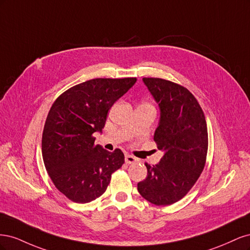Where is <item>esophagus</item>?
Returning <instances> with one entry per match:
<instances>
[{
    "label": "esophagus",
    "mask_w": 250,
    "mask_h": 250,
    "mask_svg": "<svg viewBox=\"0 0 250 250\" xmlns=\"http://www.w3.org/2000/svg\"><path fill=\"white\" fill-rule=\"evenodd\" d=\"M137 161H138L137 158H135L132 155H130V154H126L125 155V163L126 164H133V163H135Z\"/></svg>",
    "instance_id": "1"
}]
</instances>
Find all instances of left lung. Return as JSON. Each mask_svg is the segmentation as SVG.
Instances as JSON below:
<instances>
[{"label":"left lung","mask_w":250,"mask_h":250,"mask_svg":"<svg viewBox=\"0 0 250 250\" xmlns=\"http://www.w3.org/2000/svg\"><path fill=\"white\" fill-rule=\"evenodd\" d=\"M161 109L154 133L164 156L147 167V177L138 184L142 197L155 206H170L191 190L203 171L208 138L206 117L190 90L162 78H143Z\"/></svg>","instance_id":"obj_1"}]
</instances>
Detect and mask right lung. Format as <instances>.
Wrapping results in <instances>:
<instances>
[{
    "instance_id": "add662e5",
    "label": "right lung",
    "mask_w": 250,
    "mask_h": 250,
    "mask_svg": "<svg viewBox=\"0 0 250 250\" xmlns=\"http://www.w3.org/2000/svg\"><path fill=\"white\" fill-rule=\"evenodd\" d=\"M137 78H96L60 95L44 123L42 153L57 190L77 203H87L106 191L111 174L122 167L124 154L95 145L107 112Z\"/></svg>"
}]
</instances>
